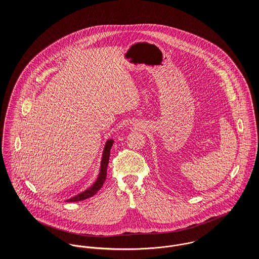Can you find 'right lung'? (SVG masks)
<instances>
[{
  "instance_id": "1",
  "label": "right lung",
  "mask_w": 259,
  "mask_h": 259,
  "mask_svg": "<svg viewBox=\"0 0 259 259\" xmlns=\"http://www.w3.org/2000/svg\"><path fill=\"white\" fill-rule=\"evenodd\" d=\"M112 144H113V141H111V140L107 142V145L105 147L104 153H103L101 172H100L99 179L95 183V185H92L90 188H88L83 192H81V193L75 195L74 197L68 199L67 202H75V201L84 200V199L95 195L102 188V186H103L105 181H106V178H107V168H108V164H109V160H110V153H111V148L112 147Z\"/></svg>"
}]
</instances>
